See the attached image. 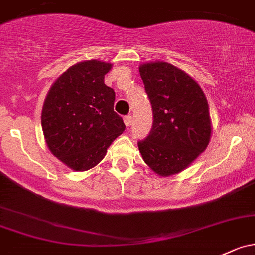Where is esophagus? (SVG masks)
Returning a JSON list of instances; mask_svg holds the SVG:
<instances>
[{
    "instance_id": "esophagus-1",
    "label": "esophagus",
    "mask_w": 255,
    "mask_h": 255,
    "mask_svg": "<svg viewBox=\"0 0 255 255\" xmlns=\"http://www.w3.org/2000/svg\"><path fill=\"white\" fill-rule=\"evenodd\" d=\"M131 122H132V117H131V116H125L124 117V123H125V125H127V127H130Z\"/></svg>"
}]
</instances>
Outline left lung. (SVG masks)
I'll return each instance as SVG.
<instances>
[{
	"label": "left lung",
	"mask_w": 255,
	"mask_h": 255,
	"mask_svg": "<svg viewBox=\"0 0 255 255\" xmlns=\"http://www.w3.org/2000/svg\"><path fill=\"white\" fill-rule=\"evenodd\" d=\"M153 111V127L138 142L144 163L163 177L190 166L212 137L209 106L203 90L187 73L166 62L139 65Z\"/></svg>",
	"instance_id": "8db88e82"
}]
</instances>
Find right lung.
Masks as SVG:
<instances>
[{"mask_svg": "<svg viewBox=\"0 0 255 255\" xmlns=\"http://www.w3.org/2000/svg\"><path fill=\"white\" fill-rule=\"evenodd\" d=\"M112 63L79 62L52 84L41 113L43 137L52 154L74 171H86L106 157L125 130L114 112L116 92L105 84Z\"/></svg>", "mask_w": 255, "mask_h": 255, "instance_id": "1", "label": "right lung"}]
</instances>
